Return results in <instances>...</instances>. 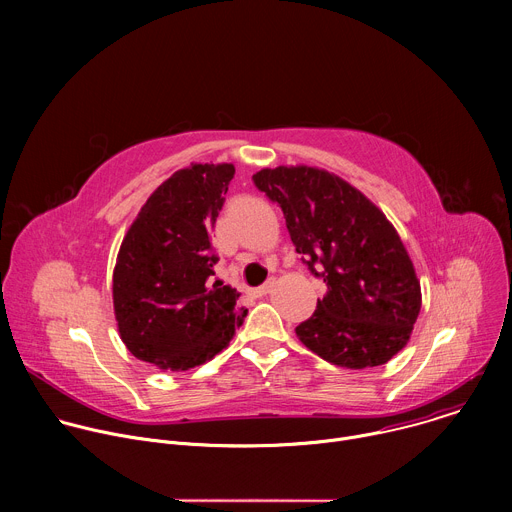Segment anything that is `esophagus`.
Instances as JSON below:
<instances>
[{"mask_svg":"<svg viewBox=\"0 0 512 512\" xmlns=\"http://www.w3.org/2000/svg\"><path fill=\"white\" fill-rule=\"evenodd\" d=\"M273 285H275V281H273V279L265 281L263 285H259V287H255V289H253V296H255V298H263V296L271 294V291H273Z\"/></svg>","mask_w":512,"mask_h":512,"instance_id":"obj_1","label":"esophagus"}]
</instances>
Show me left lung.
Returning <instances> with one entry per match:
<instances>
[{
  "instance_id": "1",
  "label": "left lung",
  "mask_w": 512,
  "mask_h": 512,
  "mask_svg": "<svg viewBox=\"0 0 512 512\" xmlns=\"http://www.w3.org/2000/svg\"><path fill=\"white\" fill-rule=\"evenodd\" d=\"M253 182L281 206L291 243L328 287L316 312L296 328L302 344L344 369L391 360L409 342L421 287L387 216L320 168H265Z\"/></svg>"
}]
</instances>
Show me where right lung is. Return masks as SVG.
<instances>
[{
    "label": "right lung",
    "instance_id": "obj_1",
    "mask_svg": "<svg viewBox=\"0 0 512 512\" xmlns=\"http://www.w3.org/2000/svg\"><path fill=\"white\" fill-rule=\"evenodd\" d=\"M233 164H192L145 200L123 237L113 271V308L127 350L162 371H188L229 346L247 310L237 289L210 283V233Z\"/></svg>",
    "mask_w": 512,
    "mask_h": 512
}]
</instances>
